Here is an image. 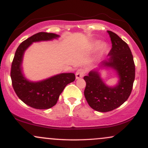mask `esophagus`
I'll return each mask as SVG.
<instances>
[{
	"instance_id": "esophagus-1",
	"label": "esophagus",
	"mask_w": 148,
	"mask_h": 148,
	"mask_svg": "<svg viewBox=\"0 0 148 148\" xmlns=\"http://www.w3.org/2000/svg\"><path fill=\"white\" fill-rule=\"evenodd\" d=\"M84 74H85V71L84 69H78L77 72H76V79H81V78H82L83 76H84Z\"/></svg>"
}]
</instances>
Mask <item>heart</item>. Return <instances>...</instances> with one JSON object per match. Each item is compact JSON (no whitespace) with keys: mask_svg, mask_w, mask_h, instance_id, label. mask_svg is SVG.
I'll list each match as a JSON object with an SVG mask.
<instances>
[{"mask_svg":"<svg viewBox=\"0 0 148 148\" xmlns=\"http://www.w3.org/2000/svg\"><path fill=\"white\" fill-rule=\"evenodd\" d=\"M98 48V50L101 51L103 49V45H100L99 42H95L90 45L91 49H95Z\"/></svg>","mask_w":148,"mask_h":148,"instance_id":"1","label":"heart"}]
</instances>
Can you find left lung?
<instances>
[{
  "label": "left lung",
  "mask_w": 148,
  "mask_h": 148,
  "mask_svg": "<svg viewBox=\"0 0 148 148\" xmlns=\"http://www.w3.org/2000/svg\"><path fill=\"white\" fill-rule=\"evenodd\" d=\"M107 32L112 43L108 58L84 77L86 83L85 97L89 106L99 112L113 111L126 101L135 79V64L128 45L115 33ZM104 68H111L116 72L119 80L115 86H107L101 79L99 71Z\"/></svg>",
  "instance_id": "left-lung-1"
}]
</instances>
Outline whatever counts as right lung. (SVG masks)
<instances>
[{
    "label": "right lung",
    "mask_w": 148,
    "mask_h": 148,
    "mask_svg": "<svg viewBox=\"0 0 148 148\" xmlns=\"http://www.w3.org/2000/svg\"><path fill=\"white\" fill-rule=\"evenodd\" d=\"M60 35L40 32L21 42L15 52L11 67L12 86L16 95L25 104L36 109H48L56 104L59 96L67 84L75 80L74 73H62L42 81H29L22 69L24 53L33 42L50 41Z\"/></svg>",
    "instance_id": "1"
}]
</instances>
